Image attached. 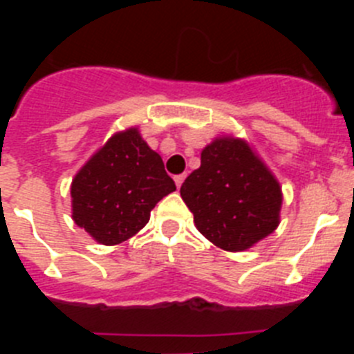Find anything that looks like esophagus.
I'll use <instances>...</instances> for the list:
<instances>
[{"label": "esophagus", "mask_w": 354, "mask_h": 354, "mask_svg": "<svg viewBox=\"0 0 354 354\" xmlns=\"http://www.w3.org/2000/svg\"><path fill=\"white\" fill-rule=\"evenodd\" d=\"M184 179H186V175H175V177H174V180H175V186H177V187H180V186H183V183H184Z\"/></svg>", "instance_id": "esophagus-1"}]
</instances>
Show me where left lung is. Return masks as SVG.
I'll use <instances>...</instances> for the list:
<instances>
[{
	"mask_svg": "<svg viewBox=\"0 0 354 354\" xmlns=\"http://www.w3.org/2000/svg\"><path fill=\"white\" fill-rule=\"evenodd\" d=\"M198 232L225 252H245L280 225L282 186L250 143L220 134L180 186Z\"/></svg>",
	"mask_w": 354,
	"mask_h": 354,
	"instance_id": "left-lung-1",
	"label": "left lung"
}]
</instances>
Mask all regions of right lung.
I'll return each mask as SVG.
<instances>
[{
	"instance_id": "1",
	"label": "right lung",
	"mask_w": 354,
	"mask_h": 354,
	"mask_svg": "<svg viewBox=\"0 0 354 354\" xmlns=\"http://www.w3.org/2000/svg\"><path fill=\"white\" fill-rule=\"evenodd\" d=\"M175 192L158 152L136 126L115 133L77 170L71 184L72 220L99 245L138 234L162 196Z\"/></svg>"
}]
</instances>
